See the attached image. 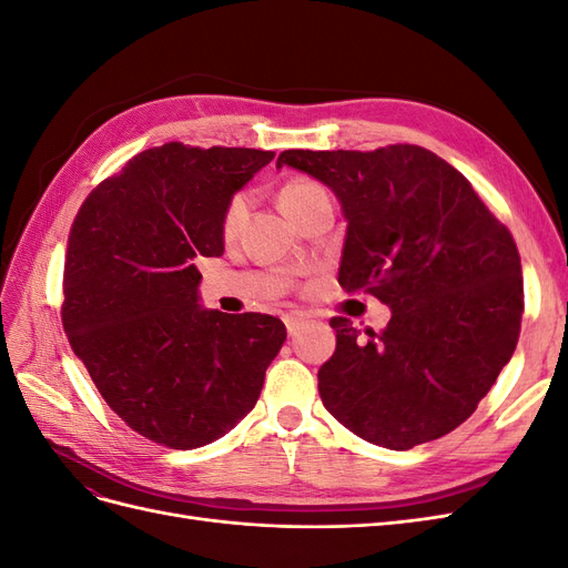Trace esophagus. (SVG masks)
I'll return each mask as SVG.
<instances>
[{
  "instance_id": "obj_1",
  "label": "esophagus",
  "mask_w": 568,
  "mask_h": 568,
  "mask_svg": "<svg viewBox=\"0 0 568 568\" xmlns=\"http://www.w3.org/2000/svg\"><path fill=\"white\" fill-rule=\"evenodd\" d=\"M284 324H286V332L294 336L298 332V326L303 324V315L301 313H288V315H284Z\"/></svg>"
}]
</instances>
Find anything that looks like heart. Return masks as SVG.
<instances>
[{
    "mask_svg": "<svg viewBox=\"0 0 568 568\" xmlns=\"http://www.w3.org/2000/svg\"><path fill=\"white\" fill-rule=\"evenodd\" d=\"M322 192H324V189L317 182L307 180V178H294L282 186L280 205L284 209V213L291 217V215L298 213L301 205H305L307 201H311L317 194H322ZM244 213H246V194H234L232 201L227 203L225 215H222V232L234 234L236 227H239V222H242V217H244Z\"/></svg>",
    "mask_w": 568,
    "mask_h": 568,
    "instance_id": "1",
    "label": "heart"
}]
</instances>
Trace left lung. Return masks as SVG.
I'll return each mask as SVG.
<instances>
[{"instance_id": "8db88e82", "label": "left lung", "mask_w": 568, "mask_h": 568, "mask_svg": "<svg viewBox=\"0 0 568 568\" xmlns=\"http://www.w3.org/2000/svg\"><path fill=\"white\" fill-rule=\"evenodd\" d=\"M324 182L348 220L338 284L390 307L367 341L332 317L336 351L317 372L332 415L374 445L409 450L467 422L517 348L521 257L469 180L434 151H282Z\"/></svg>"}]
</instances>
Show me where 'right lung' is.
<instances>
[{"mask_svg":"<svg viewBox=\"0 0 568 568\" xmlns=\"http://www.w3.org/2000/svg\"><path fill=\"white\" fill-rule=\"evenodd\" d=\"M272 159L242 146L146 149L92 189L68 234L71 348L115 415L165 448L232 432L286 341L277 317L199 305L196 263L225 251L227 203Z\"/></svg>","mask_w":568,"mask_h":568,"instance_id":"1","label":"right lung"}]
</instances>
